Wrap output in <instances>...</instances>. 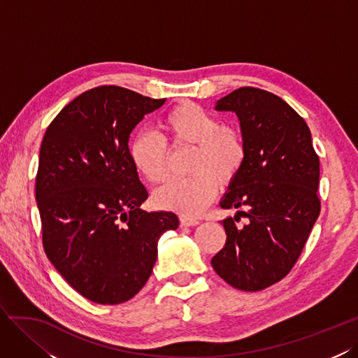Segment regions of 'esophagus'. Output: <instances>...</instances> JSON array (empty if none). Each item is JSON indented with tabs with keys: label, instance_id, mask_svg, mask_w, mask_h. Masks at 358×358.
<instances>
[{
	"label": "esophagus",
	"instance_id": "34e87169",
	"mask_svg": "<svg viewBox=\"0 0 358 358\" xmlns=\"http://www.w3.org/2000/svg\"><path fill=\"white\" fill-rule=\"evenodd\" d=\"M199 222L196 219H189V217H180V224L182 228H187V227H196Z\"/></svg>",
	"mask_w": 358,
	"mask_h": 358
}]
</instances>
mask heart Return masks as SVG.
Listing matches in <instances>:
<instances>
[{
	"label": "heart",
	"mask_w": 358,
	"mask_h": 358,
	"mask_svg": "<svg viewBox=\"0 0 358 358\" xmlns=\"http://www.w3.org/2000/svg\"><path fill=\"white\" fill-rule=\"evenodd\" d=\"M160 124L171 147L193 145L187 166L192 176L169 180L155 193V203L181 217H195L216 196L219 185L229 186L240 176L246 141L238 129L222 126L219 117L193 101L169 109ZM168 156L165 141L150 131H141L129 144L131 165L151 185L166 178Z\"/></svg>",
	"instance_id": "b5f03b06"
}]
</instances>
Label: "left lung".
<instances>
[{
  "label": "left lung",
  "instance_id": "obj_1",
  "mask_svg": "<svg viewBox=\"0 0 358 358\" xmlns=\"http://www.w3.org/2000/svg\"><path fill=\"white\" fill-rule=\"evenodd\" d=\"M216 110L236 112L248 148L220 207L238 208L249 223L222 222L227 243L211 265L231 287L261 291L291 271L320 216V157L306 121L268 91L241 87L217 100Z\"/></svg>",
  "mask_w": 358,
  "mask_h": 358
}]
</instances>
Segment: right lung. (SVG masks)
Listing matches in <instances>:
<instances>
[{
	"instance_id": "obj_1",
	"label": "right lung",
	"mask_w": 358,
	"mask_h": 358,
	"mask_svg": "<svg viewBox=\"0 0 358 358\" xmlns=\"http://www.w3.org/2000/svg\"><path fill=\"white\" fill-rule=\"evenodd\" d=\"M166 99L103 85L71 100L40 147L36 199L46 257L71 288L99 304H120L142 289L171 211L147 213L148 198L129 157L131 130Z\"/></svg>"
}]
</instances>
